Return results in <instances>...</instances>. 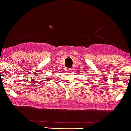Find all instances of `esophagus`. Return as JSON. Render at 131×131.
Returning <instances> with one entry per match:
<instances>
[{
    "label": "esophagus",
    "instance_id": "1",
    "mask_svg": "<svg viewBox=\"0 0 131 131\" xmlns=\"http://www.w3.org/2000/svg\"><path fill=\"white\" fill-rule=\"evenodd\" d=\"M70 69H68L67 70V71H69L70 70H70Z\"/></svg>",
    "mask_w": 131,
    "mask_h": 131
}]
</instances>
